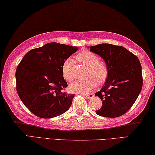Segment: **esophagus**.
<instances>
[{"mask_svg":"<svg viewBox=\"0 0 155 155\" xmlns=\"http://www.w3.org/2000/svg\"><path fill=\"white\" fill-rule=\"evenodd\" d=\"M86 98L88 99H91L93 98V97H94V94H86V95H85Z\"/></svg>","mask_w":155,"mask_h":155,"instance_id":"34e87169","label":"esophagus"}]
</instances>
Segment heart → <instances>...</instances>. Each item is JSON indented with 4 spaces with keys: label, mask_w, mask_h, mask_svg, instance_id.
<instances>
[{
    "label": "heart",
    "mask_w": 155,
    "mask_h": 155,
    "mask_svg": "<svg viewBox=\"0 0 155 155\" xmlns=\"http://www.w3.org/2000/svg\"><path fill=\"white\" fill-rule=\"evenodd\" d=\"M75 58L81 63L88 67L85 80H76L71 84L70 91L73 93L80 94H87L96 88L98 84H103L106 81L109 75V68L104 61H99L95 54L90 51H83L78 55ZM73 62L72 59L67 58L64 61L62 66V76L67 81L73 80Z\"/></svg>",
    "instance_id": "b5f03b06"
}]
</instances>
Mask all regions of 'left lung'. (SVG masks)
Instances as JSON below:
<instances>
[{"instance_id":"obj_1","label":"left lung","mask_w":155,"mask_h":155,"mask_svg":"<svg viewBox=\"0 0 155 155\" xmlns=\"http://www.w3.org/2000/svg\"><path fill=\"white\" fill-rule=\"evenodd\" d=\"M101 56L109 68L105 85L95 93L102 101L97 114L116 118L125 114L136 101L142 88V66L137 57L120 45L102 43L90 48Z\"/></svg>"}]
</instances>
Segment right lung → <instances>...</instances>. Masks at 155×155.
I'll return each instance as SVG.
<instances>
[{
    "mask_svg": "<svg viewBox=\"0 0 155 155\" xmlns=\"http://www.w3.org/2000/svg\"><path fill=\"white\" fill-rule=\"evenodd\" d=\"M78 50L77 47L49 43L30 50L18 65L16 91L24 105L35 116L54 118L71 105L75 94L63 91L68 85L62 66Z\"/></svg>",
    "mask_w": 155,
    "mask_h": 155,
    "instance_id": "1",
    "label": "right lung"
}]
</instances>
